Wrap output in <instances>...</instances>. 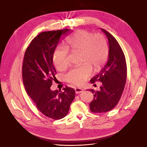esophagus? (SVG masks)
<instances>
[{"label":"esophagus","mask_w":147,"mask_h":147,"mask_svg":"<svg viewBox=\"0 0 147 147\" xmlns=\"http://www.w3.org/2000/svg\"><path fill=\"white\" fill-rule=\"evenodd\" d=\"M84 90L80 88H75V91L76 94H80V93H81Z\"/></svg>","instance_id":"esophagus-1"}]
</instances>
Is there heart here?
<instances>
[{
    "label": "heart",
    "mask_w": 147,
    "mask_h": 147,
    "mask_svg": "<svg viewBox=\"0 0 147 147\" xmlns=\"http://www.w3.org/2000/svg\"><path fill=\"white\" fill-rule=\"evenodd\" d=\"M65 48H57L53 53V60L59 70H64L69 65L68 50L80 52V61L83 63L71 69L65 76L69 83L82 85L92 72L100 70L107 59L109 48L105 36L101 33L92 34L86 30H80L66 39Z\"/></svg>",
    "instance_id": "b5f03b06"
}]
</instances>
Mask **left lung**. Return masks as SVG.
<instances>
[{
  "instance_id": "8db88e82",
  "label": "left lung",
  "mask_w": 147,
  "mask_h": 147,
  "mask_svg": "<svg viewBox=\"0 0 147 147\" xmlns=\"http://www.w3.org/2000/svg\"><path fill=\"white\" fill-rule=\"evenodd\" d=\"M101 30L107 37L109 53L107 63L90 82L102 83L99 91L90 89L94 99L90 104L92 113H106L114 109L119 101L127 80V64L124 52L117 40L109 32Z\"/></svg>"
}]
</instances>
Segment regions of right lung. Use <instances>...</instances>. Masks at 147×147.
<instances>
[{
  "mask_svg": "<svg viewBox=\"0 0 147 147\" xmlns=\"http://www.w3.org/2000/svg\"><path fill=\"white\" fill-rule=\"evenodd\" d=\"M70 29L42 32L34 38L26 49L22 66L23 84L36 107L53 119L64 118L75 98V90L69 87L63 91L50 90L56 71L53 64V53L61 37Z\"/></svg>",
  "mask_w": 147,
  "mask_h": 147,
  "instance_id": "add662e5",
  "label": "right lung"
}]
</instances>
